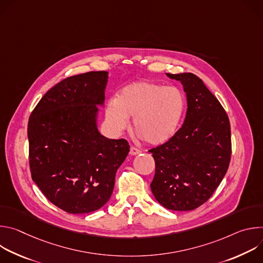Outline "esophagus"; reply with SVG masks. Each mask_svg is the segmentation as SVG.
I'll use <instances>...</instances> for the list:
<instances>
[{
  "label": "esophagus",
  "instance_id": "esophagus-1",
  "mask_svg": "<svg viewBox=\"0 0 263 263\" xmlns=\"http://www.w3.org/2000/svg\"><path fill=\"white\" fill-rule=\"evenodd\" d=\"M140 153H141L140 149H138L137 147L131 145V147H130V155H139Z\"/></svg>",
  "mask_w": 263,
  "mask_h": 263
}]
</instances>
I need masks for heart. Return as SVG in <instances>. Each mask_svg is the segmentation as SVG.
Instances as JSON below:
<instances>
[{"mask_svg":"<svg viewBox=\"0 0 263 263\" xmlns=\"http://www.w3.org/2000/svg\"><path fill=\"white\" fill-rule=\"evenodd\" d=\"M185 105V96L178 87L141 80L126 85L116 100H110L105 117L116 133L128 126V118H133L135 133L147 144L159 145L177 132Z\"/></svg>","mask_w":263,"mask_h":263,"instance_id":"1","label":"heart"}]
</instances>
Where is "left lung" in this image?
Here are the masks:
<instances>
[{
    "instance_id": "1",
    "label": "left lung",
    "mask_w": 263,
    "mask_h": 263,
    "mask_svg": "<svg viewBox=\"0 0 263 263\" xmlns=\"http://www.w3.org/2000/svg\"><path fill=\"white\" fill-rule=\"evenodd\" d=\"M166 74L183 84L187 111L175 135L148 149L155 160L151 190L163 207L189 211L208 201L228 171L230 122L218 100L196 74Z\"/></svg>"
}]
</instances>
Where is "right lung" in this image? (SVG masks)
Returning <instances> with one entry per match:
<instances>
[{
    "label": "right lung",
    "instance_id": "add662e5",
    "mask_svg": "<svg viewBox=\"0 0 263 263\" xmlns=\"http://www.w3.org/2000/svg\"><path fill=\"white\" fill-rule=\"evenodd\" d=\"M107 71L63 79L36 105L29 118V164L46 198L72 214L103 207L114 192L116 174L130 145L109 139L97 127Z\"/></svg>",
    "mask_w": 263,
    "mask_h": 263
}]
</instances>
